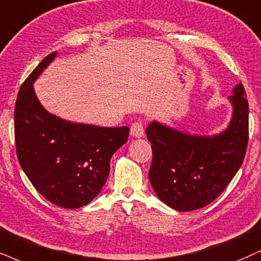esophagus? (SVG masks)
I'll list each match as a JSON object with an SVG mask.
<instances>
[{
  "mask_svg": "<svg viewBox=\"0 0 261 261\" xmlns=\"http://www.w3.org/2000/svg\"><path fill=\"white\" fill-rule=\"evenodd\" d=\"M130 136L133 138H141L144 136V127L140 121L134 122L130 127Z\"/></svg>",
  "mask_w": 261,
  "mask_h": 261,
  "instance_id": "34e87169",
  "label": "esophagus"
}]
</instances>
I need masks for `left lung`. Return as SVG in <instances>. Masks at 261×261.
I'll return each mask as SVG.
<instances>
[{
  "label": "left lung",
  "instance_id": "8db88e82",
  "mask_svg": "<svg viewBox=\"0 0 261 261\" xmlns=\"http://www.w3.org/2000/svg\"><path fill=\"white\" fill-rule=\"evenodd\" d=\"M242 83L229 101L232 116L226 129L198 136L152 121L146 137L152 147L149 179L162 202L179 212L203 208L219 197L239 172L248 144L249 108Z\"/></svg>",
  "mask_w": 261,
  "mask_h": 261
}]
</instances>
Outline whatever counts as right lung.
Instances as JSON below:
<instances>
[{
    "mask_svg": "<svg viewBox=\"0 0 261 261\" xmlns=\"http://www.w3.org/2000/svg\"><path fill=\"white\" fill-rule=\"evenodd\" d=\"M44 58L25 80L14 109L17 156L31 184L63 208L88 204L101 191L114 153L127 143L128 127H98L60 118L42 106L34 82L56 59Z\"/></svg>",
    "mask_w": 261,
    "mask_h": 261,
    "instance_id": "1",
    "label": "right lung"
}]
</instances>
